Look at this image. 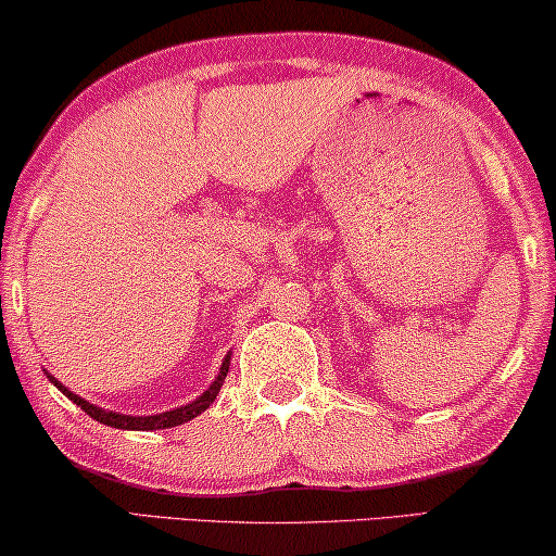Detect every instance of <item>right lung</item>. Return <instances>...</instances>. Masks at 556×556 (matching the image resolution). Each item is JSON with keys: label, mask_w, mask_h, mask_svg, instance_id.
I'll use <instances>...</instances> for the list:
<instances>
[{"label": "right lung", "mask_w": 556, "mask_h": 556, "mask_svg": "<svg viewBox=\"0 0 556 556\" xmlns=\"http://www.w3.org/2000/svg\"><path fill=\"white\" fill-rule=\"evenodd\" d=\"M229 359H231V354L227 352V357H225V362H222V367H219V375L214 377V382L206 387L204 392L199 394L194 402L185 404V407H174L169 412L149 414V417H131V414H119V412H110V409L97 407V404L81 400L79 394L70 392V389H66L60 382V379H54L52 375H49V371H45V375H47L49 382H52L56 389H60L62 394L70 396V400L77 404V407H81V412H87L89 417L97 419L99 425H106V427H114V429H135V432H154V429H169V427L185 425V421L199 417V414H202L206 407H210V404L217 400L222 384H225V377H227V371H229Z\"/></svg>", "instance_id": "1"}]
</instances>
